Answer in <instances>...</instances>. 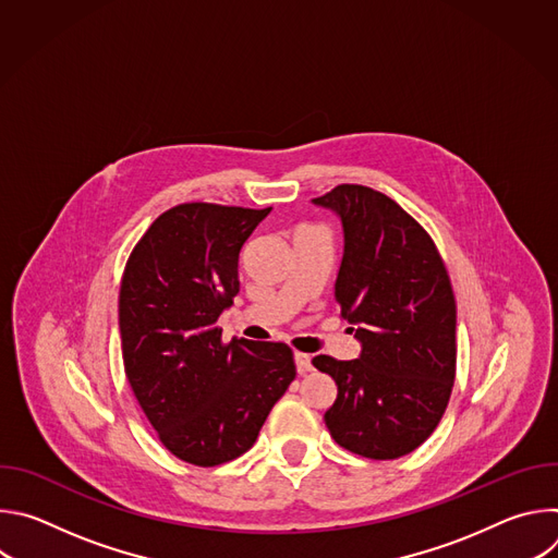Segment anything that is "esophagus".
<instances>
[{
  "label": "esophagus",
  "mask_w": 558,
  "mask_h": 558,
  "mask_svg": "<svg viewBox=\"0 0 558 558\" xmlns=\"http://www.w3.org/2000/svg\"><path fill=\"white\" fill-rule=\"evenodd\" d=\"M293 360H295V368H298V373H300V375H304V373L313 371V362H311V355H308V353H300V351H295Z\"/></svg>",
  "instance_id": "34e87169"
}]
</instances>
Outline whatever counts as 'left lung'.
<instances>
[{
  "mask_svg": "<svg viewBox=\"0 0 558 558\" xmlns=\"http://www.w3.org/2000/svg\"><path fill=\"white\" fill-rule=\"evenodd\" d=\"M313 203L342 218L336 302L362 342L360 360L313 357L338 384L325 424L338 446L360 457H404L433 435L452 392L450 276L430 233L386 194L344 183Z\"/></svg>",
  "mask_w": 558,
  "mask_h": 558,
  "instance_id": "obj_1",
  "label": "left lung"
}]
</instances>
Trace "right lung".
I'll list each match as a JSON object with an SVG mask.
<instances>
[{
	"label": "right lung",
	"mask_w": 558,
	"mask_h": 558,
	"mask_svg": "<svg viewBox=\"0 0 558 558\" xmlns=\"http://www.w3.org/2000/svg\"><path fill=\"white\" fill-rule=\"evenodd\" d=\"M269 211L181 203L147 227L123 269L128 381L161 444L201 468L247 452L295 377L284 342H222L216 325L241 291L238 256Z\"/></svg>",
	"instance_id": "add662e5"
}]
</instances>
